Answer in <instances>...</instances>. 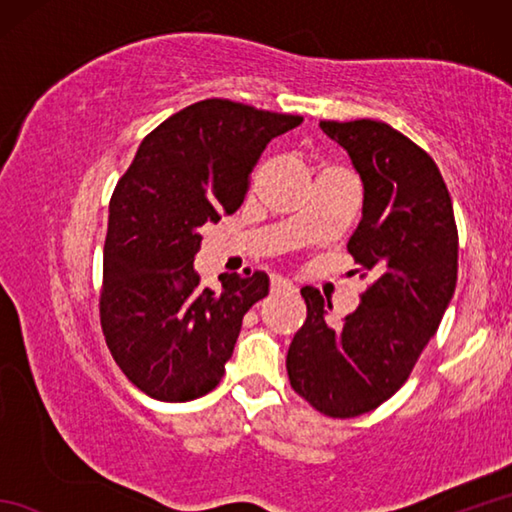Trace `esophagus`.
<instances>
[{"mask_svg": "<svg viewBox=\"0 0 512 512\" xmlns=\"http://www.w3.org/2000/svg\"><path fill=\"white\" fill-rule=\"evenodd\" d=\"M270 288H273V292H297V286L292 284L290 279H284V277L270 279Z\"/></svg>", "mask_w": 512, "mask_h": 512, "instance_id": "34e87169", "label": "esophagus"}]
</instances>
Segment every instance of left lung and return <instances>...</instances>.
Returning a JSON list of instances; mask_svg holds the SVG:
<instances>
[{"mask_svg":"<svg viewBox=\"0 0 512 512\" xmlns=\"http://www.w3.org/2000/svg\"><path fill=\"white\" fill-rule=\"evenodd\" d=\"M363 182V217L347 250L372 270L361 306L341 328L332 303L301 288L308 317L290 343L292 389L330 418H354L405 385L436 334L458 281V228L451 195L427 151L380 121H321Z\"/></svg>","mask_w":512,"mask_h":512,"instance_id":"8db88e82","label":"left lung"}]
</instances>
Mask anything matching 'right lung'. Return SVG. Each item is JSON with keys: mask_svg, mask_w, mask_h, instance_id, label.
Wrapping results in <instances>:
<instances>
[{"mask_svg": "<svg viewBox=\"0 0 512 512\" xmlns=\"http://www.w3.org/2000/svg\"><path fill=\"white\" fill-rule=\"evenodd\" d=\"M303 123L226 99L184 107L160 123L116 184L103 253L101 325L116 365L147 396L209 394L233 356L244 314L268 295V275H220L200 286V228L235 213L270 140Z\"/></svg>", "mask_w": 512, "mask_h": 512, "instance_id": "right-lung-1", "label": "right lung"}]
</instances>
